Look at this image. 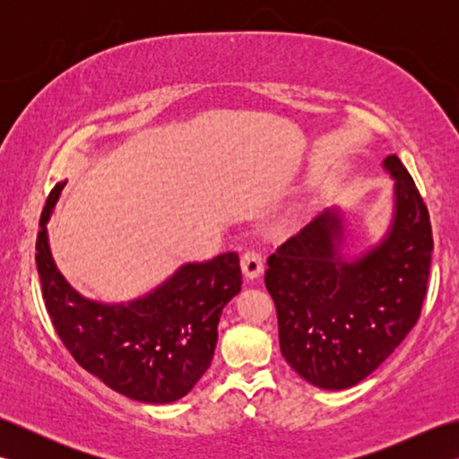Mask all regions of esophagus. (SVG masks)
I'll use <instances>...</instances> for the list:
<instances>
[{"label": "esophagus", "instance_id": "obj_1", "mask_svg": "<svg viewBox=\"0 0 459 459\" xmlns=\"http://www.w3.org/2000/svg\"><path fill=\"white\" fill-rule=\"evenodd\" d=\"M240 268L247 280H256L262 274V270H264V262H262L260 252L255 248L247 250L240 258Z\"/></svg>", "mask_w": 459, "mask_h": 459}]
</instances>
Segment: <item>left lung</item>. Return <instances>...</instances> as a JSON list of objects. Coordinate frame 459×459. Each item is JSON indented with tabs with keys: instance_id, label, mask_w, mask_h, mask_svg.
Wrapping results in <instances>:
<instances>
[{
	"instance_id": "obj_1",
	"label": "left lung",
	"mask_w": 459,
	"mask_h": 459,
	"mask_svg": "<svg viewBox=\"0 0 459 459\" xmlns=\"http://www.w3.org/2000/svg\"><path fill=\"white\" fill-rule=\"evenodd\" d=\"M386 237L347 262L343 219L325 209L268 258L281 355L307 383L341 391L360 383L403 343L420 317L432 260L430 214L396 155Z\"/></svg>"
}]
</instances>
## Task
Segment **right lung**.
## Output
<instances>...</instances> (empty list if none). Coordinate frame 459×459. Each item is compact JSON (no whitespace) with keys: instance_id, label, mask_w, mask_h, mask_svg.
Listing matches in <instances>:
<instances>
[{"instance_id":"add662e5","label":"right lung","mask_w":459,"mask_h":459,"mask_svg":"<svg viewBox=\"0 0 459 459\" xmlns=\"http://www.w3.org/2000/svg\"><path fill=\"white\" fill-rule=\"evenodd\" d=\"M66 181L56 183L35 245L43 299L56 335L76 363L132 401H179L211 367L222 307L240 291L237 252L183 264L161 286L128 304L81 296L51 256L47 222Z\"/></svg>"}]
</instances>
